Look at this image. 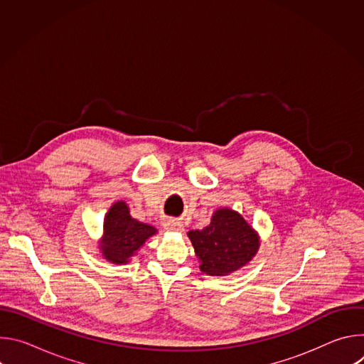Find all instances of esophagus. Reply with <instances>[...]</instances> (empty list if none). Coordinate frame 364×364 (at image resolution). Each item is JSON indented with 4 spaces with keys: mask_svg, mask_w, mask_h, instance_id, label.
<instances>
[{
    "mask_svg": "<svg viewBox=\"0 0 364 364\" xmlns=\"http://www.w3.org/2000/svg\"><path fill=\"white\" fill-rule=\"evenodd\" d=\"M164 228L167 230H173V232H183L184 230V226L180 222H176V220H167L164 223Z\"/></svg>",
    "mask_w": 364,
    "mask_h": 364,
    "instance_id": "1",
    "label": "esophagus"
}]
</instances>
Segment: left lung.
Instances as JSON below:
<instances>
[{"label": "left lung", "mask_w": 364, "mask_h": 364, "mask_svg": "<svg viewBox=\"0 0 364 364\" xmlns=\"http://www.w3.org/2000/svg\"><path fill=\"white\" fill-rule=\"evenodd\" d=\"M188 237L200 259L201 272L225 277L252 261L259 249V236L235 210L219 209L201 230H190Z\"/></svg>", "instance_id": "1"}]
</instances>
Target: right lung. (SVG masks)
Wrapping results in <instances>:
<instances>
[{
  "label": "right lung",
  "mask_w": 364,
  "mask_h": 364,
  "mask_svg": "<svg viewBox=\"0 0 364 364\" xmlns=\"http://www.w3.org/2000/svg\"><path fill=\"white\" fill-rule=\"evenodd\" d=\"M157 233V229L146 223L132 219L125 201H117L103 222V237L99 243L102 256L107 261L121 265L145 243V240Z\"/></svg>",
  "instance_id": "right-lung-1"
}]
</instances>
